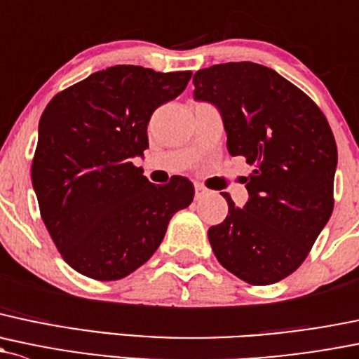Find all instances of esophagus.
Here are the masks:
<instances>
[{
	"label": "esophagus",
	"mask_w": 359,
	"mask_h": 359,
	"mask_svg": "<svg viewBox=\"0 0 359 359\" xmlns=\"http://www.w3.org/2000/svg\"><path fill=\"white\" fill-rule=\"evenodd\" d=\"M194 191H196V199H201L205 198V196H208V189H206L205 186H201V184H196Z\"/></svg>",
	"instance_id": "34e87169"
}]
</instances>
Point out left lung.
Listing matches in <instances>:
<instances>
[{
	"mask_svg": "<svg viewBox=\"0 0 359 359\" xmlns=\"http://www.w3.org/2000/svg\"><path fill=\"white\" fill-rule=\"evenodd\" d=\"M194 100L215 104L227 149L252 165L249 194L208 230L224 269L252 285L297 270L334 210L337 146L322 110L269 67L230 62L196 72Z\"/></svg>",
	"mask_w": 359,
	"mask_h": 359,
	"instance_id": "obj_1",
	"label": "left lung"
}]
</instances>
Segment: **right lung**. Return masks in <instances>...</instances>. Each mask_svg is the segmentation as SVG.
Segmentation results:
<instances>
[{"label":"right lung","instance_id":"add662e5","mask_svg":"<svg viewBox=\"0 0 359 359\" xmlns=\"http://www.w3.org/2000/svg\"><path fill=\"white\" fill-rule=\"evenodd\" d=\"M191 75L115 65L56 94L41 115L32 187L53 243L79 273L127 277L192 203L189 179L156 186L132 163L149 146L153 111L175 100Z\"/></svg>","mask_w":359,"mask_h":359}]
</instances>
